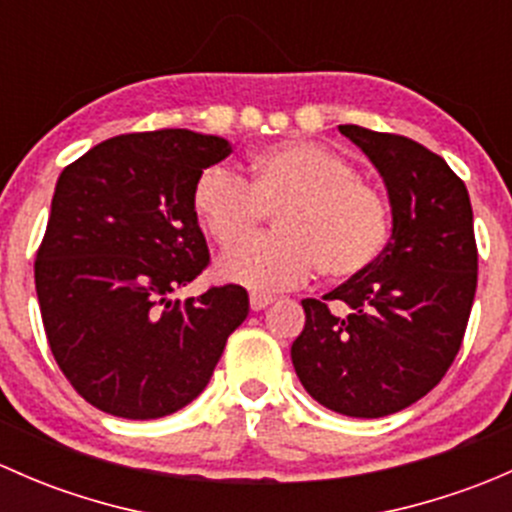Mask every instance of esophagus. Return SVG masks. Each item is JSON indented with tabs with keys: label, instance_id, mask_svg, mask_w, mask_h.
I'll list each match as a JSON object with an SVG mask.
<instances>
[{
	"label": "esophagus",
	"instance_id": "esophagus-1",
	"mask_svg": "<svg viewBox=\"0 0 512 512\" xmlns=\"http://www.w3.org/2000/svg\"><path fill=\"white\" fill-rule=\"evenodd\" d=\"M267 304H272V294H250V309L252 312H260Z\"/></svg>",
	"mask_w": 512,
	"mask_h": 512
}]
</instances>
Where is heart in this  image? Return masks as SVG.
Returning <instances> with one entry per match:
<instances>
[{"instance_id":"obj_1","label":"heart","mask_w":512,"mask_h":512,"mask_svg":"<svg viewBox=\"0 0 512 512\" xmlns=\"http://www.w3.org/2000/svg\"><path fill=\"white\" fill-rule=\"evenodd\" d=\"M281 210L280 236L258 238L220 257L218 272L255 292L307 280L314 265L329 280L369 270L389 237L384 198L339 153L312 141H289L257 153L250 180L210 165L193 188V210L220 247H232Z\"/></svg>"}]
</instances>
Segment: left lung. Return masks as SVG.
I'll list each match as a JSON object with an SVG mask.
<instances>
[{
	"mask_svg": "<svg viewBox=\"0 0 512 512\" xmlns=\"http://www.w3.org/2000/svg\"><path fill=\"white\" fill-rule=\"evenodd\" d=\"M339 131L384 178L391 240L374 265L324 294L302 299L292 364L314 401L337 414L379 418L416 404L461 349L478 285V247L466 183L421 143L361 126Z\"/></svg>",
	"mask_w": 512,
	"mask_h": 512,
	"instance_id": "left-lung-1",
	"label": "left lung"
}]
</instances>
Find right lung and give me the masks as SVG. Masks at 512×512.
I'll list each match as a JSON object with an SVG mask.
<instances>
[{"label":"right lung","mask_w":512,"mask_h":512,"mask_svg":"<svg viewBox=\"0 0 512 512\" xmlns=\"http://www.w3.org/2000/svg\"><path fill=\"white\" fill-rule=\"evenodd\" d=\"M230 151L185 128L126 133L56 180L36 297L56 364L106 414L146 421L188 406L250 312L240 285L170 299L208 267L193 188Z\"/></svg>","instance_id":"add662e5"}]
</instances>
